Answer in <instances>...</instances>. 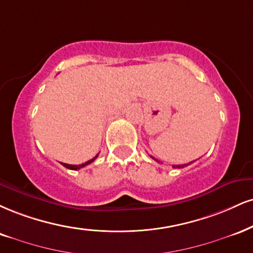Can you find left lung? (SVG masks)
<instances>
[{
	"mask_svg": "<svg viewBox=\"0 0 253 253\" xmlns=\"http://www.w3.org/2000/svg\"><path fill=\"white\" fill-rule=\"evenodd\" d=\"M152 158H153V157H152ZM153 159H154V158H153ZM154 160H157V159H154ZM158 163H159V161H158ZM185 166H187V165H173L174 169H182V167H185Z\"/></svg>",
	"mask_w": 253,
	"mask_h": 253,
	"instance_id": "1",
	"label": "left lung"
}]
</instances>
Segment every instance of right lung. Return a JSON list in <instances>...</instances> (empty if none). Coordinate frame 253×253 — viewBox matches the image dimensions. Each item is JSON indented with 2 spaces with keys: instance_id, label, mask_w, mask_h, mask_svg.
<instances>
[{
  "instance_id": "right-lung-1",
  "label": "right lung",
  "mask_w": 253,
  "mask_h": 253,
  "mask_svg": "<svg viewBox=\"0 0 253 253\" xmlns=\"http://www.w3.org/2000/svg\"><path fill=\"white\" fill-rule=\"evenodd\" d=\"M97 156H99V154H96V156H95V157H94V158H93V159L88 160V161H86V163H84V164H81V165H68V164H63V163H61V164H62V165H63V166H65V167H67V169H74V171H77V169H81V167H84V166L89 165V164H90V163H93V161H94V160H95V159H96V158H97Z\"/></svg>"
}]
</instances>
